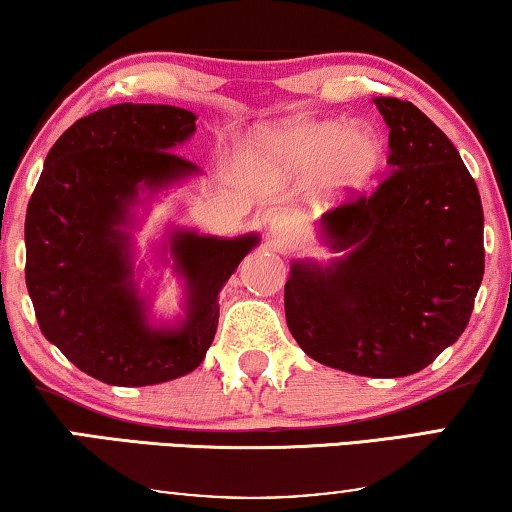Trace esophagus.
<instances>
[{
  "label": "esophagus",
  "instance_id": "obj_1",
  "mask_svg": "<svg viewBox=\"0 0 512 512\" xmlns=\"http://www.w3.org/2000/svg\"><path fill=\"white\" fill-rule=\"evenodd\" d=\"M270 237L272 242H275L277 249H286L291 247L293 242H296V226H293V221L289 216H275V219L270 221Z\"/></svg>",
  "mask_w": 512,
  "mask_h": 512
}]
</instances>
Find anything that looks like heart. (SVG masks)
<instances>
[{
	"mask_svg": "<svg viewBox=\"0 0 512 512\" xmlns=\"http://www.w3.org/2000/svg\"><path fill=\"white\" fill-rule=\"evenodd\" d=\"M261 149L284 172L300 177L317 172L326 193L366 186L382 163V144L373 130L347 128L335 118L263 132Z\"/></svg>",
	"mask_w": 512,
	"mask_h": 512,
	"instance_id": "obj_1",
	"label": "heart"
}]
</instances>
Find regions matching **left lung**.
<instances>
[{
    "label": "left lung",
    "mask_w": 512,
    "mask_h": 512,
    "mask_svg": "<svg viewBox=\"0 0 512 512\" xmlns=\"http://www.w3.org/2000/svg\"><path fill=\"white\" fill-rule=\"evenodd\" d=\"M389 125V174L321 216L328 268L293 263L286 324L324 366L405 377L464 333L485 275L478 186L445 132L412 102L373 100Z\"/></svg>",
    "instance_id": "1"
}]
</instances>
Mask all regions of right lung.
Returning <instances> with one entry per match:
<instances>
[{"instance_id": "right-lung-1", "label": "right lung", "mask_w": 512, "mask_h": 512, "mask_svg": "<svg viewBox=\"0 0 512 512\" xmlns=\"http://www.w3.org/2000/svg\"><path fill=\"white\" fill-rule=\"evenodd\" d=\"M195 132V114L170 104H114L83 116L48 151L25 216V282L41 333L76 368L116 387L191 373L219 326V293L258 244L256 235L174 233L188 314L153 328L132 282L130 205L198 170L170 151Z\"/></svg>"}]
</instances>
